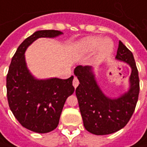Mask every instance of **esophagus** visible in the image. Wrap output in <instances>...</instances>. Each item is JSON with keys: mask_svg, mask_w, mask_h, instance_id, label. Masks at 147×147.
Here are the masks:
<instances>
[{"mask_svg": "<svg viewBox=\"0 0 147 147\" xmlns=\"http://www.w3.org/2000/svg\"><path fill=\"white\" fill-rule=\"evenodd\" d=\"M73 86L74 88H76L77 87H78V85H79V84H80V82H79V80H78V79H77V77H74V80H73Z\"/></svg>", "mask_w": 147, "mask_h": 147, "instance_id": "34e87169", "label": "esophagus"}]
</instances>
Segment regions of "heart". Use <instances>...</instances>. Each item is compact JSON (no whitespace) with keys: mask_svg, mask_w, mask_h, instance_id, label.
<instances>
[{"mask_svg":"<svg viewBox=\"0 0 147 147\" xmlns=\"http://www.w3.org/2000/svg\"><path fill=\"white\" fill-rule=\"evenodd\" d=\"M78 51L83 55H88L98 49V56L102 58L110 55L113 52L114 45L108 39L98 36H89L82 39L76 45Z\"/></svg>","mask_w":147,"mask_h":147,"instance_id":"b5f03b06","label":"heart"}]
</instances>
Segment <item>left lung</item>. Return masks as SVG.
Here are the masks:
<instances>
[{
    "mask_svg": "<svg viewBox=\"0 0 147 147\" xmlns=\"http://www.w3.org/2000/svg\"><path fill=\"white\" fill-rule=\"evenodd\" d=\"M115 59L131 68L129 89L117 98H110L102 92L91 66H77L74 74L80 81L76 89L85 129L91 134L105 135L123 128L132 116L138 102L139 79L132 52L119 41Z\"/></svg>",
    "mask_w": 147,
    "mask_h": 147,
    "instance_id": "1",
    "label": "left lung"
}]
</instances>
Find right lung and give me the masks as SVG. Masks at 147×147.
Returning <instances> with one entry per match:
<instances>
[{"instance_id": "add662e5", "label": "right lung", "mask_w": 147, "mask_h": 147, "mask_svg": "<svg viewBox=\"0 0 147 147\" xmlns=\"http://www.w3.org/2000/svg\"><path fill=\"white\" fill-rule=\"evenodd\" d=\"M58 30H40L24 40L14 54L6 79L7 97L14 116L28 130L45 134L55 130L67 98L73 94V76L67 80H38L28 70L24 53L39 38H55Z\"/></svg>"}]
</instances>
